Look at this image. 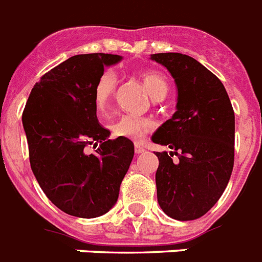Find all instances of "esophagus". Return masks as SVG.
<instances>
[{
    "mask_svg": "<svg viewBox=\"0 0 262 262\" xmlns=\"http://www.w3.org/2000/svg\"><path fill=\"white\" fill-rule=\"evenodd\" d=\"M144 151V147L143 146H142V144H135V152H137V154H142V152Z\"/></svg>",
    "mask_w": 262,
    "mask_h": 262,
    "instance_id": "1",
    "label": "esophagus"
}]
</instances>
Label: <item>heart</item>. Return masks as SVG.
<instances>
[{
  "label": "heart",
  "mask_w": 262,
  "mask_h": 262,
  "mask_svg": "<svg viewBox=\"0 0 262 262\" xmlns=\"http://www.w3.org/2000/svg\"><path fill=\"white\" fill-rule=\"evenodd\" d=\"M143 86L154 100H161L167 95L169 83L161 73L143 72L139 74ZM118 86V75L112 70H104L98 75L97 81L93 88V101L98 114H106L111 108L114 100L115 92ZM154 124L151 120L146 118H138L134 115H123L111 125L112 134L115 137L128 138L133 141H139L143 135L151 131Z\"/></svg>",
  "instance_id": "b5f03b06"
}]
</instances>
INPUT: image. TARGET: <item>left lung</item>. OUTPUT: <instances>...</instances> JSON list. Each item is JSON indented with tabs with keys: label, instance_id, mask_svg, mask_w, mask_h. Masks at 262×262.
<instances>
[{
	"label": "left lung",
	"instance_id": "obj_1",
	"mask_svg": "<svg viewBox=\"0 0 262 262\" xmlns=\"http://www.w3.org/2000/svg\"><path fill=\"white\" fill-rule=\"evenodd\" d=\"M177 85V111L152 135L171 148L156 152L157 198L167 216L194 221L215 206L234 166L235 118L229 95L214 73L192 56L152 54ZM176 155L178 161L172 162Z\"/></svg>",
	"mask_w": 262,
	"mask_h": 262
}]
</instances>
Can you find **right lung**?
I'll return each instance as SVG.
<instances>
[{
	"label": "right lung",
	"mask_w": 262,
	"mask_h": 262,
	"mask_svg": "<svg viewBox=\"0 0 262 262\" xmlns=\"http://www.w3.org/2000/svg\"><path fill=\"white\" fill-rule=\"evenodd\" d=\"M119 60L102 52L69 58L35 83L23 112L33 174L52 204L73 216L108 212L133 161L134 143L108 139L93 101L98 75ZM92 144L99 147L91 155Z\"/></svg>",
	"instance_id": "right-lung-1"
}]
</instances>
